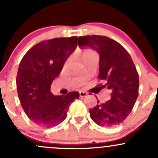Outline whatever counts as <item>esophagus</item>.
<instances>
[{"label":"esophagus","instance_id":"34e87169","mask_svg":"<svg viewBox=\"0 0 158 158\" xmlns=\"http://www.w3.org/2000/svg\"><path fill=\"white\" fill-rule=\"evenodd\" d=\"M88 93L87 92H85V91H79V96H80V97H86L87 95H88Z\"/></svg>","mask_w":158,"mask_h":158}]
</instances>
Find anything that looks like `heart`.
<instances>
[{
	"instance_id": "1",
	"label": "heart",
	"mask_w": 158,
	"mask_h": 158,
	"mask_svg": "<svg viewBox=\"0 0 158 158\" xmlns=\"http://www.w3.org/2000/svg\"><path fill=\"white\" fill-rule=\"evenodd\" d=\"M94 52H92V51H90V50H83L82 52H81V57H82V59L85 56H89V55H91V54H94Z\"/></svg>"
}]
</instances>
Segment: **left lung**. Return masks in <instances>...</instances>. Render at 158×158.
Returning a JSON list of instances; mask_svg holds the SVG:
<instances>
[{
  "label": "left lung",
  "instance_id": "1",
  "mask_svg": "<svg viewBox=\"0 0 158 158\" xmlns=\"http://www.w3.org/2000/svg\"><path fill=\"white\" fill-rule=\"evenodd\" d=\"M79 47L90 48L99 54V78L106 81L104 88L111 90L110 99L89 110L100 126L120 125L131 113L138 97L139 76L131 56L121 44L103 35L79 37Z\"/></svg>",
  "mask_w": 158,
  "mask_h": 158
}]
</instances>
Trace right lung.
<instances>
[{"mask_svg":"<svg viewBox=\"0 0 158 158\" xmlns=\"http://www.w3.org/2000/svg\"><path fill=\"white\" fill-rule=\"evenodd\" d=\"M78 38H56L38 43L20 62L16 84L23 110L34 123L53 127L64 120L69 106L79 97L78 92L54 96L51 84L68 58L76 50Z\"/></svg>","mask_w":158,"mask_h":158,"instance_id":"obj_1","label":"right lung"}]
</instances>
